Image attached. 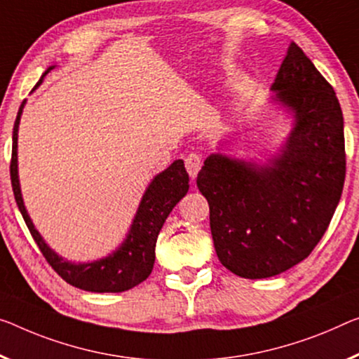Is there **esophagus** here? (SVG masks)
Returning <instances> with one entry per match:
<instances>
[{
    "label": "esophagus",
    "instance_id": "esophagus-1",
    "mask_svg": "<svg viewBox=\"0 0 359 359\" xmlns=\"http://www.w3.org/2000/svg\"><path fill=\"white\" fill-rule=\"evenodd\" d=\"M184 165H186L187 173H189L191 178L194 180L198 173V170L202 168V157L198 156V154H189V156L184 158Z\"/></svg>",
    "mask_w": 359,
    "mask_h": 359
}]
</instances>
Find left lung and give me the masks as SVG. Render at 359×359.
I'll use <instances>...</instances> for the list:
<instances>
[{
    "label": "left lung",
    "instance_id": "obj_1",
    "mask_svg": "<svg viewBox=\"0 0 359 359\" xmlns=\"http://www.w3.org/2000/svg\"><path fill=\"white\" fill-rule=\"evenodd\" d=\"M271 90L294 128L271 163L212 154L197 175L219 262L245 279L287 271L326 233L345 183L344 115L334 88L295 43Z\"/></svg>",
    "mask_w": 359,
    "mask_h": 359
}]
</instances>
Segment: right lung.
Wrapping results in <instances>:
<instances>
[{
	"label": "right lung",
	"mask_w": 359,
	"mask_h": 359,
	"mask_svg": "<svg viewBox=\"0 0 359 359\" xmlns=\"http://www.w3.org/2000/svg\"><path fill=\"white\" fill-rule=\"evenodd\" d=\"M53 67H49L45 75ZM43 76L36 86L43 81ZM24 104L25 101L20 104L13 130L11 183H13L15 202H18L19 210L38 249L41 250L43 257L51 264L54 271L74 287L88 292H123L135 287L151 274L154 262H156V242L158 233H161L170 212L189 189V175L184 168V162L175 161L165 172L152 180L142 196L128 236L112 255L93 263H70L49 249L33 226L29 213L25 210L24 201H22L18 175V131Z\"/></svg>",
	"instance_id": "obj_1"
}]
</instances>
